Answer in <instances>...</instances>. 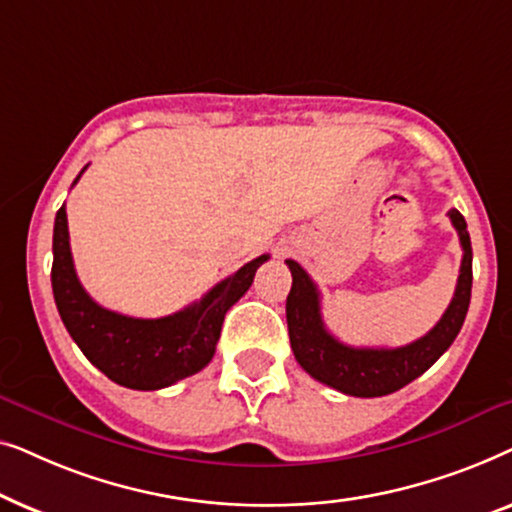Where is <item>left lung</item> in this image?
Instances as JSON below:
<instances>
[{
    "mask_svg": "<svg viewBox=\"0 0 512 512\" xmlns=\"http://www.w3.org/2000/svg\"><path fill=\"white\" fill-rule=\"evenodd\" d=\"M457 228L464 258H461L457 289L452 303L424 338L403 347H349L326 331L321 319L319 289L296 261H286L293 284L286 298V324L296 361L314 380L347 396L375 398L403 389L426 373L447 352L464 326L473 286V249L466 221L457 209L447 212Z\"/></svg>",
    "mask_w": 512,
    "mask_h": 512,
    "instance_id": "left-lung-1",
    "label": "left lung"
}]
</instances>
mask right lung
<instances>
[{"label":"right lung","mask_w":512,"mask_h":512,"mask_svg":"<svg viewBox=\"0 0 512 512\" xmlns=\"http://www.w3.org/2000/svg\"><path fill=\"white\" fill-rule=\"evenodd\" d=\"M268 258L263 254L242 265L235 275L207 291L198 303L170 317H125L97 305L81 286L69 249L67 212L62 205L55 214L53 228L51 284L62 324L86 359L121 387L156 391L195 375L212 361L223 317L249 291L256 270Z\"/></svg>","instance_id":"add662e5"}]
</instances>
